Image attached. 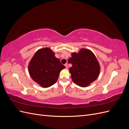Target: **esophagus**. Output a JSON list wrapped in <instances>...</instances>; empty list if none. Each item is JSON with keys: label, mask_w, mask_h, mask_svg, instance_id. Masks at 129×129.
Here are the masks:
<instances>
[{"label": "esophagus", "mask_w": 129, "mask_h": 129, "mask_svg": "<svg viewBox=\"0 0 129 129\" xmlns=\"http://www.w3.org/2000/svg\"><path fill=\"white\" fill-rule=\"evenodd\" d=\"M64 66H65V67H66V69H67V68H68V64H67V63H66V64H64Z\"/></svg>", "instance_id": "esophagus-1"}]
</instances>
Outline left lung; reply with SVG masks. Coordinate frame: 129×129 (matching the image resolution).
<instances>
[{
    "instance_id": "1",
    "label": "left lung",
    "mask_w": 129,
    "mask_h": 129,
    "mask_svg": "<svg viewBox=\"0 0 129 129\" xmlns=\"http://www.w3.org/2000/svg\"><path fill=\"white\" fill-rule=\"evenodd\" d=\"M68 62L72 64L69 71L74 83L81 87H87L98 78L101 71L99 62L90 49H81L71 54Z\"/></svg>"
}]
</instances>
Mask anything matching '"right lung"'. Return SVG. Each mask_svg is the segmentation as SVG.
<instances>
[{
	"label": "right lung",
	"instance_id": "right-lung-1",
	"mask_svg": "<svg viewBox=\"0 0 129 129\" xmlns=\"http://www.w3.org/2000/svg\"><path fill=\"white\" fill-rule=\"evenodd\" d=\"M66 68L56 58L53 50L48 48L38 49L31 58L28 70L31 78L43 88L55 84L60 72Z\"/></svg>",
	"mask_w": 129,
	"mask_h": 129
}]
</instances>
